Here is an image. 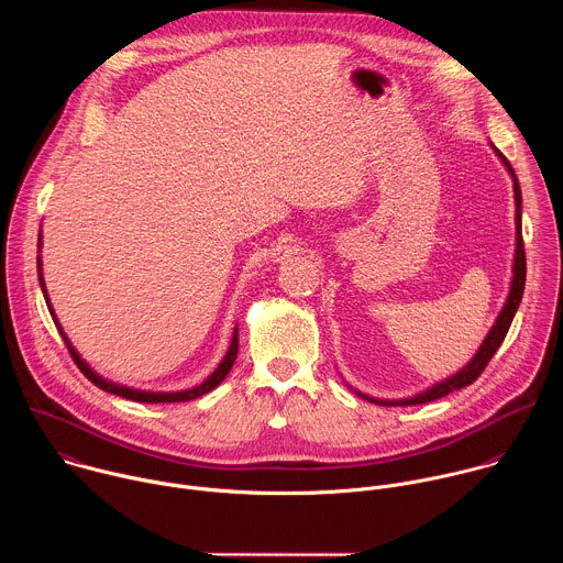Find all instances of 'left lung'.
Wrapping results in <instances>:
<instances>
[{"label": "left lung", "instance_id": "obj_1", "mask_svg": "<svg viewBox=\"0 0 563 563\" xmlns=\"http://www.w3.org/2000/svg\"><path fill=\"white\" fill-rule=\"evenodd\" d=\"M497 153H499L501 163L508 167V172H510V176L515 180V205H517V213H515V222H517V252H515V267H512L515 276H512L508 300H506V305H504V309H501V313L497 318V323L493 325L490 334L486 336L484 345L478 347L474 358L461 372H456L454 376L437 383L434 387H430V389H426V391H421V394H417L412 398H400V400H378V398L361 394L363 398L372 400V404H376V406H421V404H430V400H437L441 396H448L454 389L467 387L470 383H474L481 376V372L488 367L490 358L497 354L499 345L504 343V339H506V334L510 330V323H512V318H515V313L519 309V302H521V296H523V287H526V252H523V235H521V187L517 183L515 169L510 167L506 155H501V151H497Z\"/></svg>", "mask_w": 563, "mask_h": 563}]
</instances>
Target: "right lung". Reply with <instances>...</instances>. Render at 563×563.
<instances>
[{"mask_svg":"<svg viewBox=\"0 0 563 563\" xmlns=\"http://www.w3.org/2000/svg\"><path fill=\"white\" fill-rule=\"evenodd\" d=\"M37 272H40V285H42V291H44V298H46V305H48V311L53 313V309H51V302H48V296H46V287H44V278H42V261L37 258ZM53 320H55V325H57V330H59V334H62V341H64V345H66V350H68V354H70V358L75 361V365L79 367V372H82L93 385H98L100 389H104V391H111V394H115V396H122V398H129V400H137V404H185V400H191V398H198V396H202V394H207V391H211L213 387H218L222 380H224V376L229 374V369L233 367V361H235V356H238V330L233 332V339H231V345H229V352H227V356L222 358V363L218 365V369L205 380V383H200V385H196V387H191V389H183V391H169V394H157V391H140V389H131V387H124V385H115V383H109L107 378H102V376H98L82 358H79V354L73 350V345H70V341L66 339V334L62 332V328H59V323H57V318H55V313H53Z\"/></svg>","mask_w":563,"mask_h":563,"instance_id":"add662e5","label":"right lung"}]
</instances>
